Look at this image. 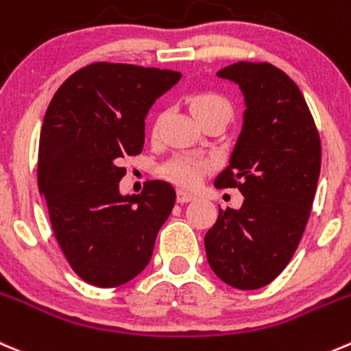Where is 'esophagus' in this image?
Listing matches in <instances>:
<instances>
[{
    "label": "esophagus",
    "mask_w": 351,
    "mask_h": 351,
    "mask_svg": "<svg viewBox=\"0 0 351 351\" xmlns=\"http://www.w3.org/2000/svg\"><path fill=\"white\" fill-rule=\"evenodd\" d=\"M193 199H195V195H192V193L186 192V190L178 189V192H176V200H178L180 204L190 202V200H193Z\"/></svg>",
    "instance_id": "34e87169"
}]
</instances>
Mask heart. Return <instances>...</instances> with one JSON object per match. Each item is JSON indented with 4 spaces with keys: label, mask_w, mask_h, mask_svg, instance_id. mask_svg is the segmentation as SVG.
<instances>
[{
    "label": "heart",
    "mask_w": 351,
    "mask_h": 351,
    "mask_svg": "<svg viewBox=\"0 0 351 351\" xmlns=\"http://www.w3.org/2000/svg\"><path fill=\"white\" fill-rule=\"evenodd\" d=\"M190 108H192L193 114L199 118L202 123L213 120H221L228 123L233 114V104L230 103L226 96L214 90H204V93H197L190 99ZM159 121H156L154 132H158ZM214 168V162L209 158H202V156H175L169 159L165 166L161 168L162 175L166 178L173 180V182L180 183L185 186H195L197 183L202 180L206 173H209Z\"/></svg>",
    "instance_id": "heart-1"
}]
</instances>
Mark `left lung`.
Returning <instances> with one entry per match:
<instances>
[{
    "instance_id": "1",
    "label": "left lung",
    "mask_w": 351,
    "mask_h": 351,
    "mask_svg": "<svg viewBox=\"0 0 351 351\" xmlns=\"http://www.w3.org/2000/svg\"><path fill=\"white\" fill-rule=\"evenodd\" d=\"M217 75L240 85L247 110L217 189H238V210L219 209L204 238L219 280L257 290L276 280L302 240L321 171V137L298 85L274 64L238 61Z\"/></svg>"
}]
</instances>
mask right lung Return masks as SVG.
<instances>
[{
  "label": "right lung",
  "instance_id": "1",
  "mask_svg": "<svg viewBox=\"0 0 351 351\" xmlns=\"http://www.w3.org/2000/svg\"><path fill=\"white\" fill-rule=\"evenodd\" d=\"M182 73L97 61L60 85L39 138L37 183L54 238L85 283L117 288L152 257L156 237L176 192L149 180L141 195L123 197L121 161L144 149L145 114Z\"/></svg>",
  "mask_w": 351,
  "mask_h": 351
}]
</instances>
